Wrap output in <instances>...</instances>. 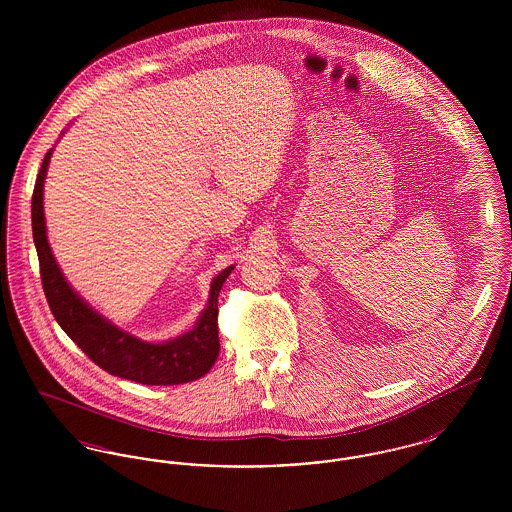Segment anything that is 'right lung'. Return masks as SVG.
<instances>
[{"label": "right lung", "instance_id": "add662e5", "mask_svg": "<svg viewBox=\"0 0 512 512\" xmlns=\"http://www.w3.org/2000/svg\"><path fill=\"white\" fill-rule=\"evenodd\" d=\"M65 130L61 132V136ZM53 147L44 157L32 194V236L49 309L65 334L103 370L146 386H174L205 376L219 357V293L236 265L220 270L194 326L171 340L149 341L122 330L74 290L57 265L44 215V182Z\"/></svg>", "mask_w": 512, "mask_h": 512}]
</instances>
